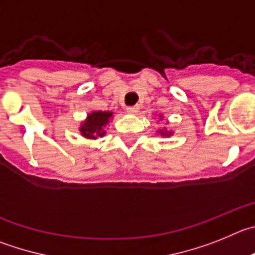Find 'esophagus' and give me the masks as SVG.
<instances>
[{"mask_svg":"<svg viewBox=\"0 0 255 255\" xmlns=\"http://www.w3.org/2000/svg\"><path fill=\"white\" fill-rule=\"evenodd\" d=\"M139 111V108L137 105H132V107H127V113L128 114H137Z\"/></svg>","mask_w":255,"mask_h":255,"instance_id":"obj_1","label":"esophagus"}]
</instances>
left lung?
Wrapping results in <instances>:
<instances>
[{
  "label": "left lung",
  "instance_id": "8db88e82",
  "mask_svg": "<svg viewBox=\"0 0 255 255\" xmlns=\"http://www.w3.org/2000/svg\"><path fill=\"white\" fill-rule=\"evenodd\" d=\"M162 118H164V116H162V114H159V121H162ZM157 133H159L160 136H162V137H170V136H173L174 132L171 129H166V128L164 127L162 129L157 130Z\"/></svg>",
  "mask_w": 255,
  "mask_h": 255
}]
</instances>
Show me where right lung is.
Returning <instances> with one entry per match:
<instances>
[{"label":"right lung","instance_id":"obj_1","mask_svg":"<svg viewBox=\"0 0 255 255\" xmlns=\"http://www.w3.org/2000/svg\"><path fill=\"white\" fill-rule=\"evenodd\" d=\"M114 117V112L107 111H98L91 112L86 116V119L82 121L80 125L79 130L84 138L96 139L98 137L105 136L109 122Z\"/></svg>","mask_w":255,"mask_h":255}]
</instances>
